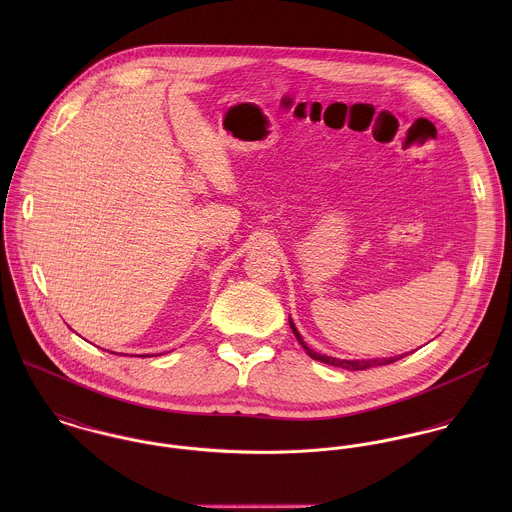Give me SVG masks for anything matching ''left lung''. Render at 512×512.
Wrapping results in <instances>:
<instances>
[{"mask_svg": "<svg viewBox=\"0 0 512 512\" xmlns=\"http://www.w3.org/2000/svg\"><path fill=\"white\" fill-rule=\"evenodd\" d=\"M290 325H292L293 335H295V339L299 341V345L305 349V353L311 357V359H315V361H319V363H325V365H333V366H341V368H347V370H366V368H372V366H382V365H390V363H396V361H400L402 357H406V355H400V357H390V359H370V361H341V359H335V357H325V355H319V353H315V351H311L305 343H303V339H301V335L297 333V329H295V325H293L292 321H290Z\"/></svg>", "mask_w": 512, "mask_h": 512, "instance_id": "1", "label": "left lung"}]
</instances>
